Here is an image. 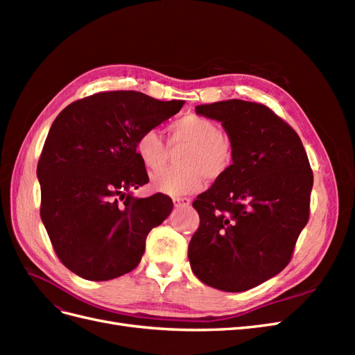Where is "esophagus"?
I'll use <instances>...</instances> for the list:
<instances>
[{"mask_svg": "<svg viewBox=\"0 0 355 355\" xmlns=\"http://www.w3.org/2000/svg\"><path fill=\"white\" fill-rule=\"evenodd\" d=\"M173 202H175V206H176V207H180V206H189V204H191V200H189V198H187V197H176V198H173Z\"/></svg>", "mask_w": 355, "mask_h": 355, "instance_id": "esophagus-1", "label": "esophagus"}]
</instances>
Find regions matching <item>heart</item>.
Returning <instances> with one entry per match:
<instances>
[{
	"instance_id": "heart-1",
	"label": "heart",
	"mask_w": 355,
	"mask_h": 355,
	"mask_svg": "<svg viewBox=\"0 0 355 355\" xmlns=\"http://www.w3.org/2000/svg\"><path fill=\"white\" fill-rule=\"evenodd\" d=\"M170 145H187L179 155L180 168L167 170L153 179V188L168 196H185L201 188L202 179L218 180L228 173L234 163V148L222 135L220 125L207 116L187 114L171 123ZM137 158L149 175L163 170L168 148L157 130H145L135 142Z\"/></svg>"
}]
</instances>
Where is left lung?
<instances>
[{
    "label": "left lung",
    "instance_id": "left-lung-1",
    "mask_svg": "<svg viewBox=\"0 0 355 355\" xmlns=\"http://www.w3.org/2000/svg\"><path fill=\"white\" fill-rule=\"evenodd\" d=\"M196 112L222 123L234 163L192 202L200 227L188 247L191 270L210 287L244 292L292 259L309 219L313 170L297 133L262 103L231 99Z\"/></svg>",
    "mask_w": 355,
    "mask_h": 355
}]
</instances>
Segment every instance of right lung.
<instances>
[{"mask_svg":"<svg viewBox=\"0 0 355 355\" xmlns=\"http://www.w3.org/2000/svg\"><path fill=\"white\" fill-rule=\"evenodd\" d=\"M184 101L141 92H101L75 101L53 121L37 166L41 220L60 262L85 280L133 271L149 231L173 209L170 197L135 198L149 182L137 136L168 120Z\"/></svg>","mask_w":355,"mask_h":355,"instance_id":"obj_1","label":"right lung"}]
</instances>
